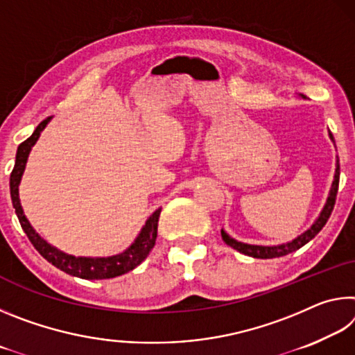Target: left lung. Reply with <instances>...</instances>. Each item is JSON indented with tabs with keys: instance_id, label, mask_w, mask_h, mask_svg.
<instances>
[{
	"instance_id": "1",
	"label": "left lung",
	"mask_w": 355,
	"mask_h": 355,
	"mask_svg": "<svg viewBox=\"0 0 355 355\" xmlns=\"http://www.w3.org/2000/svg\"><path fill=\"white\" fill-rule=\"evenodd\" d=\"M330 139L334 141V136L330 133ZM338 183H340V163L336 161V171H335V178L332 183V189H330V194L327 197L326 207L322 208V211L320 214V218L316 219V222L311 225L307 232L302 233V235L297 236L296 239H293L291 243L286 244H280V245H252V244H245V243H239L236 239H233L227 235L224 230H220L222 239L224 243L230 245L238 252H241L244 255L254 257V258H277V257H284L286 254H291V252L297 250L302 248V245L307 244L310 239H313L318 233L322 230V227L326 225L327 219L332 214V209L335 207V200H336V192H338Z\"/></svg>"
}]
</instances>
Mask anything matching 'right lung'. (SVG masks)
<instances>
[{
	"label": "right lung",
	"mask_w": 355,
	"mask_h": 355,
	"mask_svg": "<svg viewBox=\"0 0 355 355\" xmlns=\"http://www.w3.org/2000/svg\"><path fill=\"white\" fill-rule=\"evenodd\" d=\"M48 120L50 119L42 120L34 133L29 136L26 141H23L20 144L15 156V166L10 173L12 205L15 208L17 218L20 220L21 228L25 230L26 236L29 238V241H31L35 250H37L48 263H51L53 266H56L64 272L75 275V277L98 280V279H112L125 272H130L131 269L139 266V264L146 260L147 255L150 254V250L153 249L155 241H156V232H158V219H159L161 208L156 209V211L150 216L148 220L146 222V225H144V228L141 230L139 236L136 238V241L131 244L127 250L119 255L107 257V258H86V257H73V255L64 254V252L58 250L56 248H53V245L44 241V239L35 233L31 224H29L26 216L23 214L20 199H19V184L23 175V171H25L28 155L31 152V147L34 146L35 141L39 139L40 131L45 128Z\"/></svg>",
	"instance_id": "add662e5"
}]
</instances>
